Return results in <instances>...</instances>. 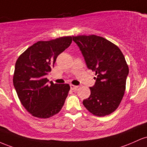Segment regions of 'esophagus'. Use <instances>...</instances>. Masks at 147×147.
Here are the masks:
<instances>
[{
    "instance_id": "obj_1",
    "label": "esophagus",
    "mask_w": 147,
    "mask_h": 147,
    "mask_svg": "<svg viewBox=\"0 0 147 147\" xmlns=\"http://www.w3.org/2000/svg\"><path fill=\"white\" fill-rule=\"evenodd\" d=\"M70 87H71V90H76L78 89V86H76V85H71Z\"/></svg>"
}]
</instances>
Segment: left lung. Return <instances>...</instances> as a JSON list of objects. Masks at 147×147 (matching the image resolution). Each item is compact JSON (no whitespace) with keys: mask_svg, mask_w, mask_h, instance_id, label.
I'll list each match as a JSON object with an SVG mask.
<instances>
[{"mask_svg":"<svg viewBox=\"0 0 147 147\" xmlns=\"http://www.w3.org/2000/svg\"><path fill=\"white\" fill-rule=\"evenodd\" d=\"M73 40L80 48L87 68L95 72L91 94L82 101L92 115H108L118 108L126 90L129 69L117 46L99 36L79 35Z\"/></svg>","mask_w":147,"mask_h":147,"instance_id":"obj_1","label":"left lung"}]
</instances>
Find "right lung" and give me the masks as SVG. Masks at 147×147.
I'll use <instances>...</instances> for the list:
<instances>
[{
	"label": "right lung",
	"mask_w": 147,
	"mask_h": 147,
	"mask_svg": "<svg viewBox=\"0 0 147 147\" xmlns=\"http://www.w3.org/2000/svg\"><path fill=\"white\" fill-rule=\"evenodd\" d=\"M72 42V37L39 41L18 57L13 83L21 104L32 116L47 119L60 111L70 90L69 84H54L47 78L56 58Z\"/></svg>",
	"instance_id": "obj_1"
}]
</instances>
